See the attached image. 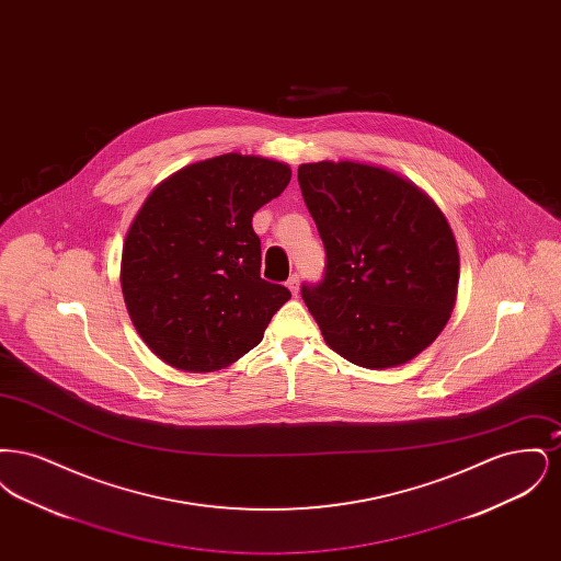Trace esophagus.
<instances>
[{
    "label": "esophagus",
    "instance_id": "34e87169",
    "mask_svg": "<svg viewBox=\"0 0 561 561\" xmlns=\"http://www.w3.org/2000/svg\"><path fill=\"white\" fill-rule=\"evenodd\" d=\"M286 286H288V290L296 296L298 290H300V279H298V275H290V277H288V282H286Z\"/></svg>",
    "mask_w": 561,
    "mask_h": 561
}]
</instances>
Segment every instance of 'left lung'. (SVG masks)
<instances>
[{
  "label": "left lung",
  "mask_w": 561,
  "mask_h": 561,
  "mask_svg": "<svg viewBox=\"0 0 561 561\" xmlns=\"http://www.w3.org/2000/svg\"><path fill=\"white\" fill-rule=\"evenodd\" d=\"M298 185L325 248L302 300L328 347L351 364H408L439 336L458 293L453 229L423 188L364 161L298 165Z\"/></svg>",
  "instance_id": "obj_1"
}]
</instances>
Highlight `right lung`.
<instances>
[{
	"label": "right lung",
	"instance_id": "obj_1",
	"mask_svg": "<svg viewBox=\"0 0 561 561\" xmlns=\"http://www.w3.org/2000/svg\"><path fill=\"white\" fill-rule=\"evenodd\" d=\"M284 161L225 153L161 181L122 250V293L136 332L185 373L231 366L263 341L290 290L261 277L252 216L288 187Z\"/></svg>",
	"mask_w": 561,
	"mask_h": 561
}]
</instances>
